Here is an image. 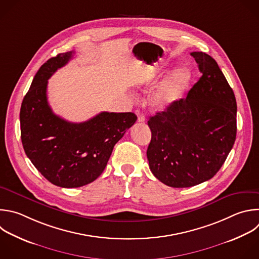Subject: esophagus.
Listing matches in <instances>:
<instances>
[{
  "label": "esophagus",
  "mask_w": 259,
  "mask_h": 259,
  "mask_svg": "<svg viewBox=\"0 0 259 259\" xmlns=\"http://www.w3.org/2000/svg\"><path fill=\"white\" fill-rule=\"evenodd\" d=\"M135 114H136L137 117H138V122H144V121H145L144 115H143L139 110H137V111L135 112Z\"/></svg>",
  "instance_id": "obj_1"
}]
</instances>
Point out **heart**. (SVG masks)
Instances as JSON below:
<instances>
[{
	"instance_id": "1",
	"label": "heart",
	"mask_w": 259,
	"mask_h": 259,
	"mask_svg": "<svg viewBox=\"0 0 259 259\" xmlns=\"http://www.w3.org/2000/svg\"><path fill=\"white\" fill-rule=\"evenodd\" d=\"M191 81V72L187 68L178 69L154 98L158 107H166L181 98Z\"/></svg>"
}]
</instances>
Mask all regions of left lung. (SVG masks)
Instances as JSON below:
<instances>
[{
  "label": "left lung",
  "mask_w": 259,
  "mask_h": 259,
  "mask_svg": "<svg viewBox=\"0 0 259 259\" xmlns=\"http://www.w3.org/2000/svg\"><path fill=\"white\" fill-rule=\"evenodd\" d=\"M201 77L185 99L149 117L146 155L151 173L174 188L211 179L224 164L237 133L235 95L218 63L193 52Z\"/></svg>",
  "instance_id": "1"
}]
</instances>
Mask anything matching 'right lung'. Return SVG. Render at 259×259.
I'll list each match as a JSON object with an SVG mask.
<instances>
[{
  "label": "right lung",
  "instance_id": "add662e5",
  "mask_svg": "<svg viewBox=\"0 0 259 259\" xmlns=\"http://www.w3.org/2000/svg\"><path fill=\"white\" fill-rule=\"evenodd\" d=\"M73 54H59L39 68L20 109L27 157L48 181L63 188L81 187L99 178L115 144L137 120L133 113L102 112L89 121L71 123L54 114L48 103V80Z\"/></svg>",
  "mask_w": 259,
  "mask_h": 259
}]
</instances>
